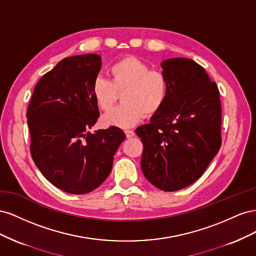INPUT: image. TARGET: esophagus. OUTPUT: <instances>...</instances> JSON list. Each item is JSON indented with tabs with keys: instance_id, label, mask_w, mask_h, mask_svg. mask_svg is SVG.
Returning a JSON list of instances; mask_svg holds the SVG:
<instances>
[{
	"instance_id": "1",
	"label": "esophagus",
	"mask_w": 256,
	"mask_h": 256,
	"mask_svg": "<svg viewBox=\"0 0 256 256\" xmlns=\"http://www.w3.org/2000/svg\"><path fill=\"white\" fill-rule=\"evenodd\" d=\"M125 134H126L127 138H130L134 136V130H125Z\"/></svg>"
}]
</instances>
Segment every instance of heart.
I'll list each match as a JSON object with an SVG mask.
<instances>
[{
    "mask_svg": "<svg viewBox=\"0 0 256 256\" xmlns=\"http://www.w3.org/2000/svg\"><path fill=\"white\" fill-rule=\"evenodd\" d=\"M109 74L111 80L99 76L92 82L95 102L102 111H110L122 94L124 104L102 116L104 126L132 127L145 115L152 116L164 106L170 88L164 72L150 69L136 56H126L111 65Z\"/></svg>",
    "mask_w": 256,
    "mask_h": 256,
    "instance_id": "b5f03b06",
    "label": "heart"
}]
</instances>
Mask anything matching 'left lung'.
Wrapping results in <instances>:
<instances>
[{
  "mask_svg": "<svg viewBox=\"0 0 256 256\" xmlns=\"http://www.w3.org/2000/svg\"><path fill=\"white\" fill-rule=\"evenodd\" d=\"M168 96L150 124L136 128L146 180L164 191H177L203 175L221 146V100L216 82L194 60L161 63Z\"/></svg>",
  "mask_w": 256,
  "mask_h": 256,
  "instance_id": "1",
  "label": "left lung"
}]
</instances>
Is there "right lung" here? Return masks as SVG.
<instances>
[{
  "instance_id": "1",
  "label": "right lung",
  "mask_w": 256,
  "mask_h": 256,
  "mask_svg": "<svg viewBox=\"0 0 256 256\" xmlns=\"http://www.w3.org/2000/svg\"><path fill=\"white\" fill-rule=\"evenodd\" d=\"M100 68L98 54L62 60L37 82L28 108L36 166L52 184L72 194H85L106 180L126 138L115 126L90 131L99 118L92 85Z\"/></svg>"
}]
</instances>
